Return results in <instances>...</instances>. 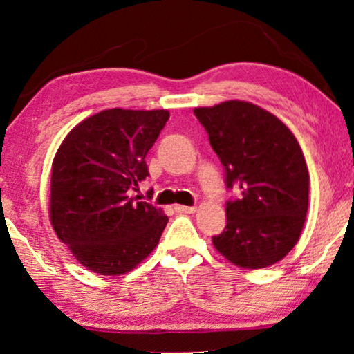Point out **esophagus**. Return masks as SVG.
<instances>
[{"label":"esophagus","mask_w":354,"mask_h":354,"mask_svg":"<svg viewBox=\"0 0 354 354\" xmlns=\"http://www.w3.org/2000/svg\"><path fill=\"white\" fill-rule=\"evenodd\" d=\"M177 212H180V214H192V212L196 211L195 206H183V205H176L174 207Z\"/></svg>","instance_id":"obj_1"}]
</instances>
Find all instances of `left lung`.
I'll list each match as a JSON object with an SVG mask.
<instances>
[{
  "label": "left lung",
  "mask_w": 354,
  "mask_h": 354,
  "mask_svg": "<svg viewBox=\"0 0 354 354\" xmlns=\"http://www.w3.org/2000/svg\"><path fill=\"white\" fill-rule=\"evenodd\" d=\"M193 113L224 166L227 188L239 190L212 245L239 268L275 264L298 243L306 221L309 172L297 138L274 114L246 101Z\"/></svg>",
  "instance_id": "8db88e82"
}]
</instances>
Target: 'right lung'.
Returning <instances> with one entry per match:
<instances>
[{"label":"right lung","instance_id":"right-lung-1","mask_svg":"<svg viewBox=\"0 0 354 354\" xmlns=\"http://www.w3.org/2000/svg\"><path fill=\"white\" fill-rule=\"evenodd\" d=\"M169 111L106 109L67 133L51 169L50 219L82 266L122 275L156 248L167 216L129 196L148 174L145 158Z\"/></svg>","mask_w":354,"mask_h":354}]
</instances>
